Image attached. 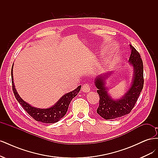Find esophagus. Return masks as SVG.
<instances>
[{"label":"esophagus","instance_id":"obj_1","mask_svg":"<svg viewBox=\"0 0 158 158\" xmlns=\"http://www.w3.org/2000/svg\"><path fill=\"white\" fill-rule=\"evenodd\" d=\"M82 90L84 92H89L90 91V86L88 84H85L84 85H82Z\"/></svg>","mask_w":158,"mask_h":158}]
</instances>
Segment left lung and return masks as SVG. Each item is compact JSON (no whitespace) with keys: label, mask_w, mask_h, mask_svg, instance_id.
I'll return each mask as SVG.
<instances>
[{"label":"left lung","mask_w":158,"mask_h":158,"mask_svg":"<svg viewBox=\"0 0 158 158\" xmlns=\"http://www.w3.org/2000/svg\"><path fill=\"white\" fill-rule=\"evenodd\" d=\"M131 54L129 63L134 69V76L131 86L120 99H114L108 94L106 87V80L111 75L107 73L98 76L95 79V85L98 88L97 92L99 95V106L97 113L102 118L109 120L123 117L128 114L135 107L144 85V70L140 55L136 49L130 45Z\"/></svg>","instance_id":"1"}]
</instances>
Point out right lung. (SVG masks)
<instances>
[{"label": "right lung", "instance_id": "obj_1", "mask_svg": "<svg viewBox=\"0 0 158 158\" xmlns=\"http://www.w3.org/2000/svg\"><path fill=\"white\" fill-rule=\"evenodd\" d=\"M13 65L11 70L12 90L17 101L22 106L23 109L37 121L44 123H55L58 122L66 114L71 100L79 93L81 85H79L77 88L72 91V92L64 94L54 106L49 108L40 109L32 107L30 104L23 101L18 94L15 88V85H14L13 81Z\"/></svg>", "mask_w": 158, "mask_h": 158}]
</instances>
